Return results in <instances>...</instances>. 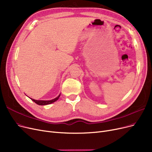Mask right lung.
Here are the masks:
<instances>
[{
	"label": "right lung",
	"instance_id": "add662e5",
	"mask_svg": "<svg viewBox=\"0 0 152 152\" xmlns=\"http://www.w3.org/2000/svg\"><path fill=\"white\" fill-rule=\"evenodd\" d=\"M60 94L58 96H57L56 98L53 99L52 100H48V101H43V100H35V99H31V98H30L31 99V100H32L34 102H35L36 104H37L38 105H48V104H50L51 103H53L55 102V101H56L59 97H60Z\"/></svg>",
	"mask_w": 152,
	"mask_h": 152
}]
</instances>
